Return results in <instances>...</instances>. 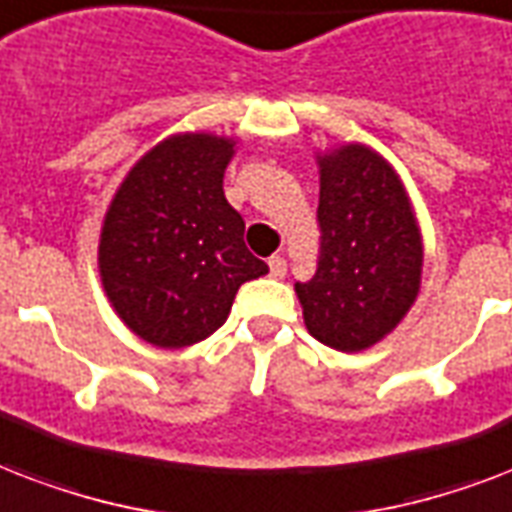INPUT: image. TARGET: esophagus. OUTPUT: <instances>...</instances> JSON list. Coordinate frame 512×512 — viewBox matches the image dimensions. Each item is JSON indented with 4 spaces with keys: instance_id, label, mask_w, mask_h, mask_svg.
<instances>
[{
    "instance_id": "esophagus-1",
    "label": "esophagus",
    "mask_w": 512,
    "mask_h": 512,
    "mask_svg": "<svg viewBox=\"0 0 512 512\" xmlns=\"http://www.w3.org/2000/svg\"><path fill=\"white\" fill-rule=\"evenodd\" d=\"M285 272H288V267H285L283 256H272L269 259V275L275 277V280H283Z\"/></svg>"
}]
</instances>
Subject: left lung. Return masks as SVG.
I'll list each match as a JSON object with an SVG mask.
<instances>
[{"label":"left lung","mask_w":512,"mask_h":512,"mask_svg":"<svg viewBox=\"0 0 512 512\" xmlns=\"http://www.w3.org/2000/svg\"><path fill=\"white\" fill-rule=\"evenodd\" d=\"M320 173L318 272L296 283L304 326L339 352L390 336L422 288L425 243L398 170L366 144L315 154Z\"/></svg>","instance_id":"obj_1"}]
</instances>
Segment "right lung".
<instances>
[{
    "label": "right lung",
    "mask_w": 512,
    "mask_h": 512,
    "mask_svg": "<svg viewBox=\"0 0 512 512\" xmlns=\"http://www.w3.org/2000/svg\"><path fill=\"white\" fill-rule=\"evenodd\" d=\"M235 152V136L173 133L128 170L106 208L98 275L117 318L146 344L181 350L208 339L237 288L269 272L224 197Z\"/></svg>",
    "instance_id": "obj_1"
}]
</instances>
